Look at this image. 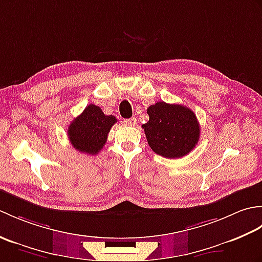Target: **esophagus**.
I'll use <instances>...</instances> for the list:
<instances>
[{"label": "esophagus", "instance_id": "obj_1", "mask_svg": "<svg viewBox=\"0 0 262 262\" xmlns=\"http://www.w3.org/2000/svg\"><path fill=\"white\" fill-rule=\"evenodd\" d=\"M125 125L127 126H136L137 125V119L135 118V117H132V118L129 119H125Z\"/></svg>", "mask_w": 262, "mask_h": 262}]
</instances>
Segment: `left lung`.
Segmentation results:
<instances>
[{"mask_svg":"<svg viewBox=\"0 0 262 262\" xmlns=\"http://www.w3.org/2000/svg\"><path fill=\"white\" fill-rule=\"evenodd\" d=\"M149 120L142 125L153 151L166 159H179L197 145L200 127L196 115L182 104L157 102L147 108Z\"/></svg>","mask_w":262,"mask_h":262,"instance_id":"1","label":"left lung"}]
</instances>
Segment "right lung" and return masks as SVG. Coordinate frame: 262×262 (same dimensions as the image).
<instances>
[{"mask_svg": "<svg viewBox=\"0 0 262 262\" xmlns=\"http://www.w3.org/2000/svg\"><path fill=\"white\" fill-rule=\"evenodd\" d=\"M115 122L116 117L104 115L98 105L89 104L69 126L68 136L72 146L81 153L98 154L107 142Z\"/></svg>", "mask_w": 262, "mask_h": 262, "instance_id": "1", "label": "right lung"}]
</instances>
